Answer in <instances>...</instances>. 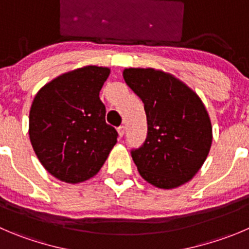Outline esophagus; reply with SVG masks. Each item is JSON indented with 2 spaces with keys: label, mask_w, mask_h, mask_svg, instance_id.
Here are the masks:
<instances>
[{
  "label": "esophagus",
  "mask_w": 249,
  "mask_h": 249,
  "mask_svg": "<svg viewBox=\"0 0 249 249\" xmlns=\"http://www.w3.org/2000/svg\"><path fill=\"white\" fill-rule=\"evenodd\" d=\"M117 132H118V136L123 137V134H124V126H120V127H118Z\"/></svg>",
  "instance_id": "obj_1"
}]
</instances>
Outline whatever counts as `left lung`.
Segmentation results:
<instances>
[{
	"instance_id": "left-lung-1",
	"label": "left lung",
	"mask_w": 249,
	"mask_h": 249,
	"mask_svg": "<svg viewBox=\"0 0 249 249\" xmlns=\"http://www.w3.org/2000/svg\"><path fill=\"white\" fill-rule=\"evenodd\" d=\"M127 85L142 99L148 132L132 149L141 176L171 189L199 171L212 146V123L199 96L174 75L154 68L123 71Z\"/></svg>"
}]
</instances>
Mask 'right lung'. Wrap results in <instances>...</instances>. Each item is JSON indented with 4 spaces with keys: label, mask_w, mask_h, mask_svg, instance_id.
<instances>
[{
    "label": "right lung",
    "mask_w": 249,
    "mask_h": 249,
    "mask_svg": "<svg viewBox=\"0 0 249 249\" xmlns=\"http://www.w3.org/2000/svg\"><path fill=\"white\" fill-rule=\"evenodd\" d=\"M110 70L87 66L42 87L29 113L33 149L47 172L67 183L99 172L118 133L105 121L99 98Z\"/></svg>",
    "instance_id": "1"
}]
</instances>
